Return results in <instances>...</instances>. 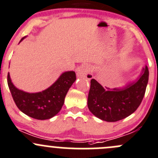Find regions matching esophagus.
I'll use <instances>...</instances> for the list:
<instances>
[{
  "label": "esophagus",
  "instance_id": "34e87169",
  "mask_svg": "<svg viewBox=\"0 0 158 158\" xmlns=\"http://www.w3.org/2000/svg\"><path fill=\"white\" fill-rule=\"evenodd\" d=\"M76 76L77 77H84L88 80H90L92 78V74L90 73V67L88 65L83 66L76 71Z\"/></svg>",
  "mask_w": 158,
  "mask_h": 158
}]
</instances>
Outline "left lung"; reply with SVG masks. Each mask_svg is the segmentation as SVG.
<instances>
[{
  "mask_svg": "<svg viewBox=\"0 0 158 158\" xmlns=\"http://www.w3.org/2000/svg\"><path fill=\"white\" fill-rule=\"evenodd\" d=\"M149 71L142 68L138 77L121 89H105L95 79H91L88 95L89 111L101 120L114 122L122 120L135 112L144 96Z\"/></svg>",
  "mask_w": 158,
  "mask_h": 158,
  "instance_id": "left-lung-1",
  "label": "left lung"
}]
</instances>
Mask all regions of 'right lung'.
I'll return each mask as SVG.
<instances>
[{"mask_svg": "<svg viewBox=\"0 0 158 158\" xmlns=\"http://www.w3.org/2000/svg\"><path fill=\"white\" fill-rule=\"evenodd\" d=\"M76 79L74 71L65 72L48 89L29 93L16 88L11 82L10 74L7 75V84L16 106L25 114L38 120L51 118L61 110L65 97Z\"/></svg>", "mask_w": 158, "mask_h": 158, "instance_id": "1", "label": "right lung"}]
</instances>
